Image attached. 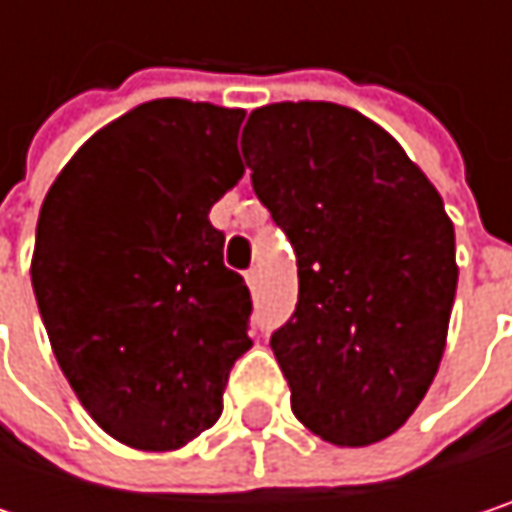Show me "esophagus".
I'll use <instances>...</instances> for the list:
<instances>
[{"label":"esophagus","mask_w":512,"mask_h":512,"mask_svg":"<svg viewBox=\"0 0 512 512\" xmlns=\"http://www.w3.org/2000/svg\"><path fill=\"white\" fill-rule=\"evenodd\" d=\"M246 284H249L252 293L260 290V269H249V272H246Z\"/></svg>","instance_id":"esophagus-1"}]
</instances>
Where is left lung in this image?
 <instances>
[{
	"instance_id": "left-lung-1",
	"label": "left lung",
	"mask_w": 512,
	"mask_h": 512,
	"mask_svg": "<svg viewBox=\"0 0 512 512\" xmlns=\"http://www.w3.org/2000/svg\"><path fill=\"white\" fill-rule=\"evenodd\" d=\"M243 159L299 266V302L269 338L293 415L332 445L406 424L445 353L454 225L436 186L373 121L335 103H272Z\"/></svg>"
}]
</instances>
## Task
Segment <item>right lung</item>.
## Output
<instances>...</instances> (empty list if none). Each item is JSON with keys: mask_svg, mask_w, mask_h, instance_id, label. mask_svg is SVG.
Segmentation results:
<instances>
[{"mask_svg": "<svg viewBox=\"0 0 512 512\" xmlns=\"http://www.w3.org/2000/svg\"><path fill=\"white\" fill-rule=\"evenodd\" d=\"M243 118L145 103L76 151L38 216L32 287L58 367L88 415L139 451H174L213 427L252 347V293L210 225L243 177Z\"/></svg>", "mask_w": 512, "mask_h": 512, "instance_id": "1", "label": "right lung"}]
</instances>
